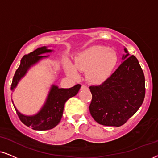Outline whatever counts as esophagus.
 Returning a JSON list of instances; mask_svg holds the SVG:
<instances>
[{
	"label": "esophagus",
	"mask_w": 158,
	"mask_h": 158,
	"mask_svg": "<svg viewBox=\"0 0 158 158\" xmlns=\"http://www.w3.org/2000/svg\"><path fill=\"white\" fill-rule=\"evenodd\" d=\"M81 90H83V89H88V87H87L86 85H81Z\"/></svg>",
	"instance_id": "34e87169"
}]
</instances>
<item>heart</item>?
Here are the masks:
<instances>
[{
  "label": "heart",
  "instance_id": "b5f03b06",
  "mask_svg": "<svg viewBox=\"0 0 158 158\" xmlns=\"http://www.w3.org/2000/svg\"><path fill=\"white\" fill-rule=\"evenodd\" d=\"M75 66L69 60L65 62L68 74L78 79L80 71L86 72L89 82L101 84L107 80L117 64V57L113 51L105 46H92L78 53L74 58Z\"/></svg>",
  "mask_w": 158,
  "mask_h": 158
}]
</instances>
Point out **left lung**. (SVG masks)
<instances>
[{"instance_id": "left-lung-1", "label": "left lung", "mask_w": 158, "mask_h": 158, "mask_svg": "<svg viewBox=\"0 0 158 158\" xmlns=\"http://www.w3.org/2000/svg\"><path fill=\"white\" fill-rule=\"evenodd\" d=\"M123 62L110 77L98 86H90L89 106L93 118L106 126L119 127L138 111L145 96V78L139 61L126 48Z\"/></svg>"}]
</instances>
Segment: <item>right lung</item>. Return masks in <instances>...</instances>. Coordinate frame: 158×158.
Instances as JSON below:
<instances>
[{"label":"right lung","instance_id":"right-lung-1","mask_svg":"<svg viewBox=\"0 0 158 158\" xmlns=\"http://www.w3.org/2000/svg\"><path fill=\"white\" fill-rule=\"evenodd\" d=\"M52 52H53L52 49H49L47 47L44 46L38 48L28 55H24L21 60L20 65L13 77L11 86V90H15L19 81L22 78L25 77L30 68L39 63L41 60L49 57V55H43L44 54L50 53ZM80 87V85H77L71 88L65 89L59 88L57 85H52L48 93L44 104L39 112L34 115L23 114L15 107L13 101L12 103L22 123L35 131H47L52 129L58 125L63 116L65 102L70 98L75 96Z\"/></svg>","mask_w":158,"mask_h":158}]
</instances>
